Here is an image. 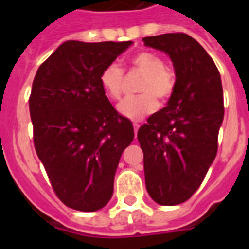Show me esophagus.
<instances>
[{"label":"esophagus","instance_id":"esophagus-1","mask_svg":"<svg viewBox=\"0 0 249 249\" xmlns=\"http://www.w3.org/2000/svg\"><path fill=\"white\" fill-rule=\"evenodd\" d=\"M133 128H134V133L137 134V132H138V129H140V125L138 124H133Z\"/></svg>","mask_w":249,"mask_h":249}]
</instances>
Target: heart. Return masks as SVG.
<instances>
[{"label":"heart","instance_id":"heart-1","mask_svg":"<svg viewBox=\"0 0 249 249\" xmlns=\"http://www.w3.org/2000/svg\"><path fill=\"white\" fill-rule=\"evenodd\" d=\"M133 67L144 73L140 85L138 95L129 97L121 102L117 109L129 120L138 121L152 113L158 108V99L166 101L174 90V75L165 68L161 56L154 53L142 52L133 56L130 60ZM101 85L108 97L120 99L124 85V71L116 63L108 64L101 73Z\"/></svg>","mask_w":249,"mask_h":249}]
</instances>
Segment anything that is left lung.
I'll use <instances>...</instances> for the list:
<instances>
[{
    "mask_svg": "<svg viewBox=\"0 0 249 249\" xmlns=\"http://www.w3.org/2000/svg\"><path fill=\"white\" fill-rule=\"evenodd\" d=\"M146 46L168 54L176 73L166 107L138 130L146 189L160 205H177L199 189L217 154L224 120L220 72L186 33L144 37Z\"/></svg>",
    "mask_w": 249,
    "mask_h": 249,
    "instance_id": "1",
    "label": "left lung"
}]
</instances>
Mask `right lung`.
Wrapping results in <instances>:
<instances>
[{
    "label": "right lung",
    "mask_w": 249,
    "mask_h": 249,
    "mask_svg": "<svg viewBox=\"0 0 249 249\" xmlns=\"http://www.w3.org/2000/svg\"><path fill=\"white\" fill-rule=\"evenodd\" d=\"M66 41L37 70L29 97L33 142L56 196L81 212L113 194L121 154L134 129L109 103L101 73L132 45Z\"/></svg>",
    "instance_id": "add662e5"
}]
</instances>
